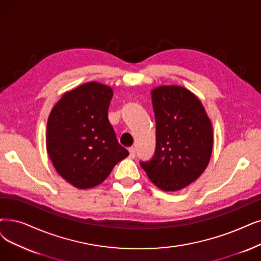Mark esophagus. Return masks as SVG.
Instances as JSON below:
<instances>
[{"mask_svg":"<svg viewBox=\"0 0 261 261\" xmlns=\"http://www.w3.org/2000/svg\"><path fill=\"white\" fill-rule=\"evenodd\" d=\"M128 151H129V158L130 159H134L135 158V155H136V150H135V148H129L128 149Z\"/></svg>","mask_w":261,"mask_h":261,"instance_id":"esophagus-1","label":"esophagus"}]
</instances>
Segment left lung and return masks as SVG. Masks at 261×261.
Returning a JSON list of instances; mask_svg holds the SVG:
<instances>
[{
  "instance_id": "obj_1",
  "label": "left lung",
  "mask_w": 261,
  "mask_h": 261,
  "mask_svg": "<svg viewBox=\"0 0 261 261\" xmlns=\"http://www.w3.org/2000/svg\"><path fill=\"white\" fill-rule=\"evenodd\" d=\"M151 95L156 150L151 161L140 165L161 190L180 191L199 178L209 165L212 123L201 100L183 87L161 86Z\"/></svg>"
}]
</instances>
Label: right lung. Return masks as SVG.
<instances>
[{"instance_id": "1", "label": "right lung", "mask_w": 261, "mask_h": 261, "mask_svg": "<svg viewBox=\"0 0 261 261\" xmlns=\"http://www.w3.org/2000/svg\"><path fill=\"white\" fill-rule=\"evenodd\" d=\"M109 86L91 81L65 92L47 122L46 145L57 172L79 190L92 189L128 156L108 120Z\"/></svg>"}]
</instances>
